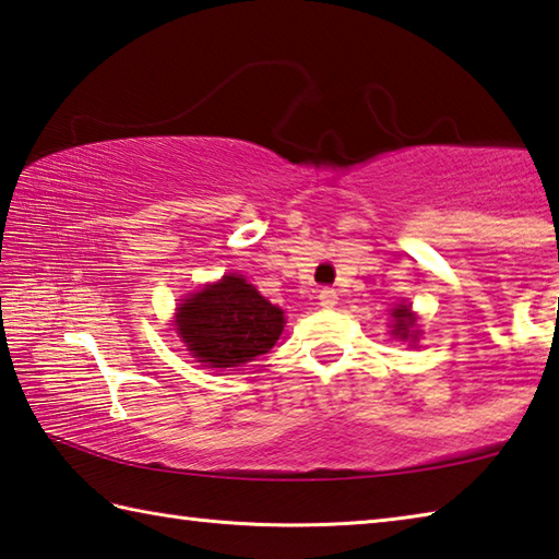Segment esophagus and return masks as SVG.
I'll list each match as a JSON object with an SVG mask.
<instances>
[{
    "label": "esophagus",
    "mask_w": 559,
    "mask_h": 559,
    "mask_svg": "<svg viewBox=\"0 0 559 559\" xmlns=\"http://www.w3.org/2000/svg\"><path fill=\"white\" fill-rule=\"evenodd\" d=\"M318 300H320V306H322V308H334V306H337V290H332V288H322V290H320V296H318Z\"/></svg>",
    "instance_id": "1"
}]
</instances>
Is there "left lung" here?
Wrapping results in <instances>:
<instances>
[{
    "mask_svg": "<svg viewBox=\"0 0 559 559\" xmlns=\"http://www.w3.org/2000/svg\"><path fill=\"white\" fill-rule=\"evenodd\" d=\"M413 324H415V318H413L411 308L401 306V308L393 310V334H399L401 340H408ZM411 337H413V334H411Z\"/></svg>",
    "mask_w": 559,
    "mask_h": 559,
    "instance_id": "left-lung-1",
    "label": "left lung"
}]
</instances>
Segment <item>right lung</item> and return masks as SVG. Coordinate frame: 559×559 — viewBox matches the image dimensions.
Returning <instances> with one entry per match:
<instances>
[{
	"label": "right lung",
	"mask_w": 559,
	"mask_h": 559,
	"mask_svg": "<svg viewBox=\"0 0 559 559\" xmlns=\"http://www.w3.org/2000/svg\"><path fill=\"white\" fill-rule=\"evenodd\" d=\"M178 332L192 357L215 369L266 354L283 332V310L231 273L178 308Z\"/></svg>",
	"instance_id": "add662e5"
}]
</instances>
